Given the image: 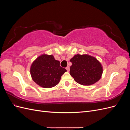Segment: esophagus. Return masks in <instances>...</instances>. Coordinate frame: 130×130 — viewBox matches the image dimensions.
<instances>
[{
	"label": "esophagus",
	"mask_w": 130,
	"mask_h": 130,
	"mask_svg": "<svg viewBox=\"0 0 130 130\" xmlns=\"http://www.w3.org/2000/svg\"><path fill=\"white\" fill-rule=\"evenodd\" d=\"M66 69H67V72H69V66H67V67L66 68Z\"/></svg>",
	"instance_id": "esophagus-1"
}]
</instances>
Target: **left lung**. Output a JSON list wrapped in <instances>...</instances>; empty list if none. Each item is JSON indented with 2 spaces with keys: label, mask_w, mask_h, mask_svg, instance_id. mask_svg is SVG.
Returning <instances> with one entry per match:
<instances>
[{
  "label": "left lung",
  "mask_w": 130,
  "mask_h": 130,
  "mask_svg": "<svg viewBox=\"0 0 130 130\" xmlns=\"http://www.w3.org/2000/svg\"><path fill=\"white\" fill-rule=\"evenodd\" d=\"M70 75L78 84L92 85L99 81L103 73V66L97 59L88 54H76L70 59Z\"/></svg>",
  "instance_id": "obj_1"
}]
</instances>
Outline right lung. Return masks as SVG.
<instances>
[{
	"label": "right lung",
	"mask_w": 130,
	"mask_h": 130,
	"mask_svg": "<svg viewBox=\"0 0 130 130\" xmlns=\"http://www.w3.org/2000/svg\"><path fill=\"white\" fill-rule=\"evenodd\" d=\"M60 62L53 55L42 54L34 61L30 67L33 81L43 88H50L56 86L67 70L61 67Z\"/></svg>",
	"instance_id": "1"
}]
</instances>
